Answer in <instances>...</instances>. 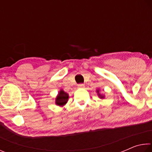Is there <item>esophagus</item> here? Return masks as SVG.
<instances>
[{
  "instance_id": "esophagus-1",
  "label": "esophagus",
  "mask_w": 152,
  "mask_h": 152,
  "mask_svg": "<svg viewBox=\"0 0 152 152\" xmlns=\"http://www.w3.org/2000/svg\"><path fill=\"white\" fill-rule=\"evenodd\" d=\"M78 87L80 88H84V84H80L78 85Z\"/></svg>"
}]
</instances>
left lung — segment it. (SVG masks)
Masks as SVG:
<instances>
[{"mask_svg": "<svg viewBox=\"0 0 152 152\" xmlns=\"http://www.w3.org/2000/svg\"><path fill=\"white\" fill-rule=\"evenodd\" d=\"M96 93H97L98 96H99V97L100 98V99H104L105 96H104V94H102L101 93V92H100V89H97V90H96Z\"/></svg>", "mask_w": 152, "mask_h": 152, "instance_id": "8db88e82", "label": "left lung"}]
</instances>
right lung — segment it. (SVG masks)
<instances>
[{
	"label": "right lung",
	"mask_w": 152,
	"mask_h": 152,
	"mask_svg": "<svg viewBox=\"0 0 152 152\" xmlns=\"http://www.w3.org/2000/svg\"><path fill=\"white\" fill-rule=\"evenodd\" d=\"M69 99V94L64 92L63 89H60L57 96L56 97L55 103L59 107H63L68 102Z\"/></svg>",
	"instance_id": "1"
}]
</instances>
